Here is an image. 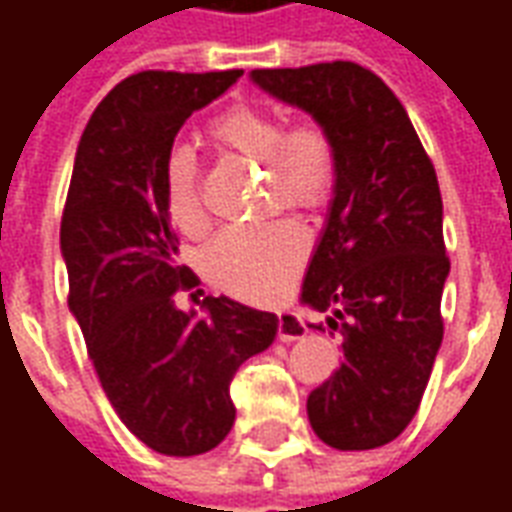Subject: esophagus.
Instances as JSON below:
<instances>
[{
  "label": "esophagus",
  "instance_id": "34e87169",
  "mask_svg": "<svg viewBox=\"0 0 512 512\" xmlns=\"http://www.w3.org/2000/svg\"><path fill=\"white\" fill-rule=\"evenodd\" d=\"M307 334V326L293 315V312H282L277 323V337L282 343H293V340H301Z\"/></svg>",
  "mask_w": 512,
  "mask_h": 512
}]
</instances>
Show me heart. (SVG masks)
<instances>
[{
    "label": "heart",
    "mask_w": 512,
    "mask_h": 512,
    "mask_svg": "<svg viewBox=\"0 0 512 512\" xmlns=\"http://www.w3.org/2000/svg\"><path fill=\"white\" fill-rule=\"evenodd\" d=\"M216 150L249 158L266 167L268 202L288 211L312 213L332 200L337 180V153L321 123L285 128L274 112L257 106H230L205 126ZM161 197L180 233L205 227L197 161L186 147L172 150L161 167ZM307 255V238L299 224L260 222L224 230L205 252V274L213 285L235 299L268 301Z\"/></svg>",
    "instance_id": "obj_1"
}]
</instances>
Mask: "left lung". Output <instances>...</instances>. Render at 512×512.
Instances as JSON below:
<instances>
[{"mask_svg": "<svg viewBox=\"0 0 512 512\" xmlns=\"http://www.w3.org/2000/svg\"><path fill=\"white\" fill-rule=\"evenodd\" d=\"M252 82L332 136L334 197L301 301L332 307L343 362L312 389L307 414L334 450H376L414 419L444 337L450 257L436 169L395 93L356 62L257 68Z\"/></svg>", "mask_w": 512, "mask_h": 512, "instance_id": "left-lung-1", "label": "left lung"}]
</instances>
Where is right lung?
<instances>
[{
    "mask_svg": "<svg viewBox=\"0 0 512 512\" xmlns=\"http://www.w3.org/2000/svg\"><path fill=\"white\" fill-rule=\"evenodd\" d=\"M244 71H142L117 84L84 128L60 244L68 307L117 417L161 455H202L230 433V381L277 337V315L227 296L175 307L197 285L178 263L161 167L180 126Z\"/></svg>",
    "mask_w": 512,
    "mask_h": 512,
    "instance_id": "add662e5",
    "label": "right lung"
}]
</instances>
